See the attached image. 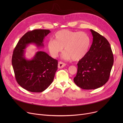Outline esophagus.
Returning a JSON list of instances; mask_svg holds the SVG:
<instances>
[{
  "mask_svg": "<svg viewBox=\"0 0 123 123\" xmlns=\"http://www.w3.org/2000/svg\"><path fill=\"white\" fill-rule=\"evenodd\" d=\"M66 64L65 63H63V62H62L60 61V62H58V67L59 68H60H60H62L65 67V66H66Z\"/></svg>",
  "mask_w": 123,
  "mask_h": 123,
  "instance_id": "esophagus-1",
  "label": "esophagus"
}]
</instances>
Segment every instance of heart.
Here are the masks:
<instances>
[{
  "mask_svg": "<svg viewBox=\"0 0 123 123\" xmlns=\"http://www.w3.org/2000/svg\"><path fill=\"white\" fill-rule=\"evenodd\" d=\"M90 44V38L85 32L64 29L56 32L55 40H49L47 47L53 57H57L64 47V59L79 61L87 55Z\"/></svg>",
  "mask_w": 123,
  "mask_h": 123,
  "instance_id": "obj_1",
  "label": "heart"
}]
</instances>
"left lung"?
Segmentation results:
<instances>
[{"label": "left lung", "mask_w": 123, "mask_h": 123, "mask_svg": "<svg viewBox=\"0 0 123 123\" xmlns=\"http://www.w3.org/2000/svg\"><path fill=\"white\" fill-rule=\"evenodd\" d=\"M93 42L87 55L77 64L74 82L80 88L92 90L100 88L108 81L114 63L110 43L98 32L90 29Z\"/></svg>", "instance_id": "obj_1"}]
</instances>
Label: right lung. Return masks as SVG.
Segmentation results:
<instances>
[{
	"label": "right lung",
	"instance_id": "add662e5",
	"mask_svg": "<svg viewBox=\"0 0 123 123\" xmlns=\"http://www.w3.org/2000/svg\"><path fill=\"white\" fill-rule=\"evenodd\" d=\"M51 31L36 29L27 32L19 40L13 51L12 65L16 80L21 87L31 92H42L52 83L58 61L44 51H39L31 59L26 58L25 49L30 44L43 47V41Z\"/></svg>",
	"mask_w": 123,
	"mask_h": 123
}]
</instances>
